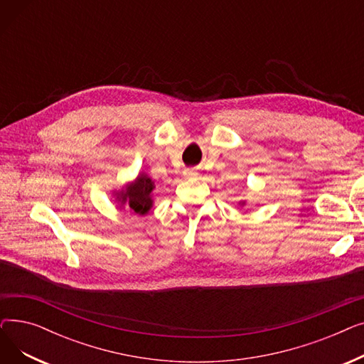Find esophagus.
<instances>
[{
    "label": "esophagus",
    "instance_id": "esophagus-1",
    "mask_svg": "<svg viewBox=\"0 0 364 364\" xmlns=\"http://www.w3.org/2000/svg\"><path fill=\"white\" fill-rule=\"evenodd\" d=\"M198 176V172L195 169H184V177L186 178H195Z\"/></svg>",
    "mask_w": 364,
    "mask_h": 364
}]
</instances>
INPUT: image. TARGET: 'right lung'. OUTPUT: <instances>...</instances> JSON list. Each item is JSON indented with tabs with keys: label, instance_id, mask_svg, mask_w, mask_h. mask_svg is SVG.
<instances>
[{
	"label": "right lung",
	"instance_id": "add662e5",
	"mask_svg": "<svg viewBox=\"0 0 364 364\" xmlns=\"http://www.w3.org/2000/svg\"><path fill=\"white\" fill-rule=\"evenodd\" d=\"M153 190L151 180L141 174L131 186L127 187V192L122 195V203L128 202V206L139 215H144L151 208L150 192Z\"/></svg>",
	"mask_w": 364,
	"mask_h": 364
}]
</instances>
